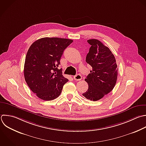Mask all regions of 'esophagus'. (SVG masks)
Masks as SVG:
<instances>
[{"label": "esophagus", "mask_w": 146, "mask_h": 146, "mask_svg": "<svg viewBox=\"0 0 146 146\" xmlns=\"http://www.w3.org/2000/svg\"><path fill=\"white\" fill-rule=\"evenodd\" d=\"M82 76H81V75H80V74H77V75H76L75 76H74V80H76V81H78V80H80L81 79H82Z\"/></svg>", "instance_id": "34e87169"}]
</instances>
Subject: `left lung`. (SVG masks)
Segmentation results:
<instances>
[{"label": "left lung", "instance_id": "1", "mask_svg": "<svg viewBox=\"0 0 146 146\" xmlns=\"http://www.w3.org/2000/svg\"><path fill=\"white\" fill-rule=\"evenodd\" d=\"M91 45L86 61L92 70L84 80L88 88L82 95L87 99L97 101L114 88L118 74L116 59L111 50L97 39H89Z\"/></svg>", "mask_w": 146, "mask_h": 146}]
</instances>
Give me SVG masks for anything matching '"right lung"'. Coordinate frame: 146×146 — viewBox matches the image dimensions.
Returning <instances> with one entry per match:
<instances>
[{
	"mask_svg": "<svg viewBox=\"0 0 146 146\" xmlns=\"http://www.w3.org/2000/svg\"><path fill=\"white\" fill-rule=\"evenodd\" d=\"M72 42L68 39L46 37L36 40L30 47L25 63V79L39 98L49 101L60 95L68 79L58 67L64 50Z\"/></svg>",
	"mask_w": 146,
	"mask_h": 146,
	"instance_id": "obj_1",
	"label": "right lung"
}]
</instances>
